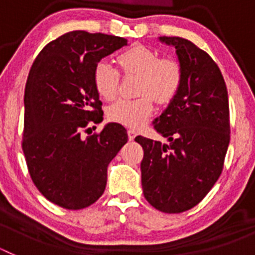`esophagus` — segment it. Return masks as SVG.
Here are the masks:
<instances>
[{"instance_id":"34e87169","label":"esophagus","mask_w":255,"mask_h":255,"mask_svg":"<svg viewBox=\"0 0 255 255\" xmlns=\"http://www.w3.org/2000/svg\"><path fill=\"white\" fill-rule=\"evenodd\" d=\"M128 136H129L130 140H134L135 136H136V131H135V130H132V129L128 130Z\"/></svg>"}]
</instances>
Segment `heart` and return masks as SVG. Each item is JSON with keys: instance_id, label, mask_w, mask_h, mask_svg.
<instances>
[{"instance_id": "obj_1", "label": "heart", "mask_w": 255, "mask_h": 255, "mask_svg": "<svg viewBox=\"0 0 255 255\" xmlns=\"http://www.w3.org/2000/svg\"><path fill=\"white\" fill-rule=\"evenodd\" d=\"M117 61L124 73L140 76L138 94L143 96L135 100H117L108 107V117L115 123L139 128L153 112L151 96L158 103H167L176 96L182 80L181 66L175 60L161 58L157 52L143 46L132 47L123 52ZM119 80V71L111 62L102 60L96 65L93 73L94 87L105 100H114L116 97Z\"/></svg>"}]
</instances>
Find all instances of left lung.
<instances>
[{
	"label": "left lung",
	"instance_id": "1",
	"mask_svg": "<svg viewBox=\"0 0 255 255\" xmlns=\"http://www.w3.org/2000/svg\"><path fill=\"white\" fill-rule=\"evenodd\" d=\"M172 46L182 70L176 96L154 119L170 144L136 136L143 147L141 186L150 206L181 213L197 206L224 168L230 143L229 97L224 76L203 49L180 37H159Z\"/></svg>",
	"mask_w": 255,
	"mask_h": 255
}]
</instances>
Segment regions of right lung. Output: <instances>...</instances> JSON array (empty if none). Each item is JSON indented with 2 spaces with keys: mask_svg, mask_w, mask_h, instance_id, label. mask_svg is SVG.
Here are the masks:
<instances>
[{
  "mask_svg": "<svg viewBox=\"0 0 255 255\" xmlns=\"http://www.w3.org/2000/svg\"><path fill=\"white\" fill-rule=\"evenodd\" d=\"M124 46L125 38L69 31L49 42L29 71L22 150L34 185L62 208L82 209L98 200L108 164L128 141L117 123L100 134L83 135L89 124L103 121L94 67Z\"/></svg>",
  "mask_w": 255,
  "mask_h": 255,
  "instance_id": "obj_1",
  "label": "right lung"
}]
</instances>
